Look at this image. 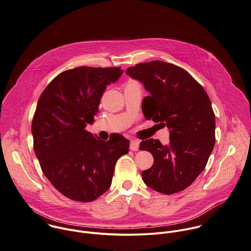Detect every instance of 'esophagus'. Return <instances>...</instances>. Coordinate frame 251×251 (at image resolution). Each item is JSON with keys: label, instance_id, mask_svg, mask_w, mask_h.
<instances>
[{"label": "esophagus", "instance_id": "esophagus-1", "mask_svg": "<svg viewBox=\"0 0 251 251\" xmlns=\"http://www.w3.org/2000/svg\"><path fill=\"white\" fill-rule=\"evenodd\" d=\"M139 147H140V143L136 140H131L130 142V150L133 151H139Z\"/></svg>", "mask_w": 251, "mask_h": 251}]
</instances>
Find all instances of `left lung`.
<instances>
[{
    "label": "left lung",
    "mask_w": 251,
    "mask_h": 251,
    "mask_svg": "<svg viewBox=\"0 0 251 251\" xmlns=\"http://www.w3.org/2000/svg\"><path fill=\"white\" fill-rule=\"evenodd\" d=\"M126 75L151 93L143 100L147 119L167 126L170 145L150 139L140 145L154 163L142 173L153 190L170 195L187 188L203 171L215 143V115L200 83L185 70L163 61L137 64Z\"/></svg>",
    "instance_id": "left-lung-1"
}]
</instances>
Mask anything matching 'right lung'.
<instances>
[{"instance_id":"add662e5","label":"right lung","mask_w":251,"mask_h":251,"mask_svg":"<svg viewBox=\"0 0 251 251\" xmlns=\"http://www.w3.org/2000/svg\"><path fill=\"white\" fill-rule=\"evenodd\" d=\"M120 68L78 67L59 74L42 93L32 121L34 151L43 173L65 197L92 201L111 184L116 161L130 142L117 134L107 142L85 130L94 122L106 85Z\"/></svg>"}]
</instances>
